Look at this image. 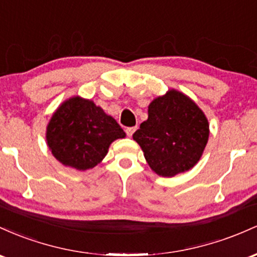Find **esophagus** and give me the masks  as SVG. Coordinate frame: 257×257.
<instances>
[{
    "label": "esophagus",
    "instance_id": "esophagus-1",
    "mask_svg": "<svg viewBox=\"0 0 257 257\" xmlns=\"http://www.w3.org/2000/svg\"><path fill=\"white\" fill-rule=\"evenodd\" d=\"M136 128H137V127H127V128L125 130L126 135H127L128 137H132V135H134V132L136 131Z\"/></svg>",
    "mask_w": 257,
    "mask_h": 257
}]
</instances>
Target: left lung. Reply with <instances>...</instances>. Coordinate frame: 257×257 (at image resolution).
I'll use <instances>...</instances> for the list:
<instances>
[{"mask_svg": "<svg viewBox=\"0 0 257 257\" xmlns=\"http://www.w3.org/2000/svg\"><path fill=\"white\" fill-rule=\"evenodd\" d=\"M205 114L188 96L169 90L148 106V119L134 134L155 174L172 177L191 170L209 140Z\"/></svg>", "mask_w": 257, "mask_h": 257, "instance_id": "1", "label": "left lung"}]
</instances>
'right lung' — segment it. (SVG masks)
Here are the masks:
<instances>
[{
    "label": "right lung",
    "mask_w": 257,
    "mask_h": 257,
    "mask_svg": "<svg viewBox=\"0 0 257 257\" xmlns=\"http://www.w3.org/2000/svg\"><path fill=\"white\" fill-rule=\"evenodd\" d=\"M125 132L110 115L90 99L75 96L52 115L46 131L47 146L59 163L79 171L100 163L115 140Z\"/></svg>",
    "instance_id": "right-lung-1"
}]
</instances>
